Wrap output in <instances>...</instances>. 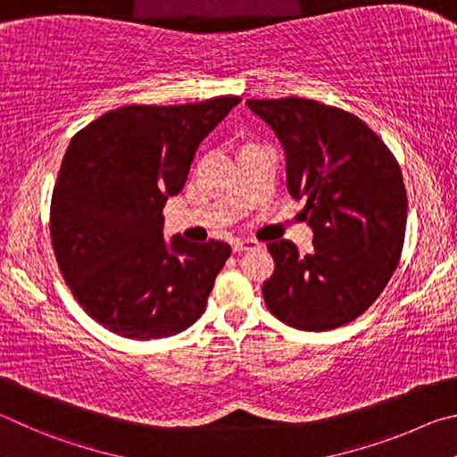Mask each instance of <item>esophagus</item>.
Wrapping results in <instances>:
<instances>
[{
    "instance_id": "34e87169",
    "label": "esophagus",
    "mask_w": 457,
    "mask_h": 457,
    "mask_svg": "<svg viewBox=\"0 0 457 457\" xmlns=\"http://www.w3.org/2000/svg\"><path fill=\"white\" fill-rule=\"evenodd\" d=\"M259 243L253 241V238H237V241L233 243V251L235 253H243V251H249L253 249V246H257Z\"/></svg>"
}]
</instances>
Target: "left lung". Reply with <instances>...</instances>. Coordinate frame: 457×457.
<instances>
[{
    "mask_svg": "<svg viewBox=\"0 0 457 457\" xmlns=\"http://www.w3.org/2000/svg\"><path fill=\"white\" fill-rule=\"evenodd\" d=\"M281 142L291 196L315 251L269 243L275 273L262 283L270 313L301 331H329L363 315L402 257L407 195L397 160L363 120L307 98L246 100Z\"/></svg>",
    "mask_w": 457,
    "mask_h": 457,
    "instance_id": "obj_1",
    "label": "left lung"
}]
</instances>
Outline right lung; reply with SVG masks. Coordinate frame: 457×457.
Returning a JSON list of instances; mask_svg holds the SVG:
<instances>
[{
  "mask_svg": "<svg viewBox=\"0 0 457 457\" xmlns=\"http://www.w3.org/2000/svg\"><path fill=\"white\" fill-rule=\"evenodd\" d=\"M238 96L180 106H122L71 138L55 180V261L87 315L128 339H162L204 313L230 257L222 241H164L162 208L179 195L198 144Z\"/></svg>",
  "mask_w": 457,
  "mask_h": 457,
  "instance_id": "obj_1",
  "label": "right lung"
}]
</instances>
